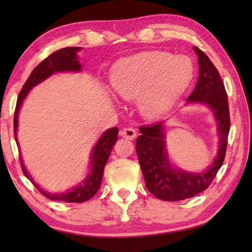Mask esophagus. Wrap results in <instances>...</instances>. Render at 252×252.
Masks as SVG:
<instances>
[{
	"label": "esophagus",
	"mask_w": 252,
	"mask_h": 252,
	"mask_svg": "<svg viewBox=\"0 0 252 252\" xmlns=\"http://www.w3.org/2000/svg\"><path fill=\"white\" fill-rule=\"evenodd\" d=\"M120 136L128 140H134L136 137V130L133 127H125V128L120 130Z\"/></svg>",
	"instance_id": "1"
}]
</instances>
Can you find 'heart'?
Returning a JSON list of instances; mask_svg holds the SVG:
<instances>
[{"label":"heart","mask_w":252,"mask_h":252,"mask_svg":"<svg viewBox=\"0 0 252 252\" xmlns=\"http://www.w3.org/2000/svg\"><path fill=\"white\" fill-rule=\"evenodd\" d=\"M194 78V65L186 56L165 51H143L124 58L110 72V86L119 97L135 101L149 119L166 115Z\"/></svg>","instance_id":"heart-1"}]
</instances>
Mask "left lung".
Listing matches in <instances>:
<instances>
[{"label":"left lung","mask_w":252,"mask_h":252,"mask_svg":"<svg viewBox=\"0 0 252 252\" xmlns=\"http://www.w3.org/2000/svg\"><path fill=\"white\" fill-rule=\"evenodd\" d=\"M198 57V80L186 104L209 108L216 122L218 149L204 171L190 172L172 163L166 144V123L140 127L136 139V155L146 187L163 201H181L205 190L215 179L225 159L227 136L229 133V111L225 86L219 72L206 55L194 47Z\"/></svg>","instance_id":"8db88e82"}]
</instances>
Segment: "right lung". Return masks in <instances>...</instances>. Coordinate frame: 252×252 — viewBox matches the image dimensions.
Masks as SVG:
<instances>
[{
  "label": "right lung",
  "mask_w": 252,
  "mask_h": 252,
  "mask_svg": "<svg viewBox=\"0 0 252 252\" xmlns=\"http://www.w3.org/2000/svg\"><path fill=\"white\" fill-rule=\"evenodd\" d=\"M81 50V47H68L63 48L55 51L51 54L49 57L41 62L32 71L27 79L25 85L23 86V89L19 93L18 99H17L15 118H13V130H15V140L18 149L20 151L18 137H17V132H18V116L19 111L22 109L24 99L27 97L29 93L32 91L33 87H35L41 82L47 80L51 75L55 73H62V72H74L79 73L82 71V64L80 63L78 57V53ZM117 135H118V128L113 127V128L106 129L105 132L102 133V135L98 137L96 141L94 148L92 149L91 158H89V171L86 178L79 182L77 186L67 189L66 191L61 192H49L44 190L40 187L39 185L34 181L32 175L27 171L24 164L23 157L20 155V163H22V168L24 174L26 178L39 189L41 194H43L47 198L53 199V201H62L67 203H81L91 199L101 187L103 172L106 161L109 159L110 153H111L113 146L116 144Z\"/></svg>",
  "instance_id": "add662e5"
}]
</instances>
